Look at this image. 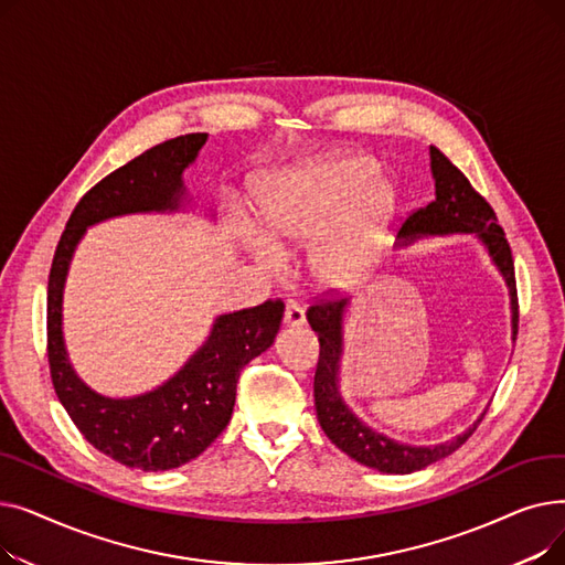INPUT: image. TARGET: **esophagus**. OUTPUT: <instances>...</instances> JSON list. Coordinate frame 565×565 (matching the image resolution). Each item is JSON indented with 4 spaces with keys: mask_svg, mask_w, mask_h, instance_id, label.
<instances>
[{
    "mask_svg": "<svg viewBox=\"0 0 565 565\" xmlns=\"http://www.w3.org/2000/svg\"><path fill=\"white\" fill-rule=\"evenodd\" d=\"M284 322L290 324V328H298V324L305 322V309L298 302H286V311H284Z\"/></svg>",
    "mask_w": 565,
    "mask_h": 565,
    "instance_id": "1",
    "label": "esophagus"
}]
</instances>
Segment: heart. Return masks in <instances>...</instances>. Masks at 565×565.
<instances>
[{
    "instance_id": "b5f03b06",
    "label": "heart",
    "mask_w": 565,
    "mask_h": 565,
    "mask_svg": "<svg viewBox=\"0 0 565 565\" xmlns=\"http://www.w3.org/2000/svg\"><path fill=\"white\" fill-rule=\"evenodd\" d=\"M394 205L392 190L377 181L364 158H337L286 175L260 226L254 256L277 267L281 256L319 241L311 252L313 275L343 286L369 265Z\"/></svg>"
}]
</instances>
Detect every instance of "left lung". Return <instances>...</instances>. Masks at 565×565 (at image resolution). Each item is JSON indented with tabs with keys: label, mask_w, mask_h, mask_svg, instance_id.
<instances>
[{
	"label": "left lung",
	"mask_w": 565,
	"mask_h": 565,
	"mask_svg": "<svg viewBox=\"0 0 565 565\" xmlns=\"http://www.w3.org/2000/svg\"><path fill=\"white\" fill-rule=\"evenodd\" d=\"M430 169L435 178V199L419 211L409 213L401 224L398 237L403 243H412L422 235H449V233H477L486 245L499 273L507 279L511 295L513 313V341L518 337V288H515V267L511 245L503 235V228L497 224L492 205L471 188L467 175L444 156L439 148L430 146ZM348 300L320 298L307 311L311 330L318 334L320 354L313 377V398L318 422L332 439V444L366 467H373L384 473H412L419 471L441 458L451 456L456 449L471 437L481 419L467 428L451 441L435 444V447H407L390 437H384L369 426H364L339 394V364L343 352V311Z\"/></svg>",
	"instance_id": "left-lung-1"
}]
</instances>
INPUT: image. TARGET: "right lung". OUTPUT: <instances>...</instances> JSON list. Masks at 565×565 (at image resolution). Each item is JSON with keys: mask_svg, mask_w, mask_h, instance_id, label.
I'll return each instance as SVG.
<instances>
[{"mask_svg": "<svg viewBox=\"0 0 565 565\" xmlns=\"http://www.w3.org/2000/svg\"><path fill=\"white\" fill-rule=\"evenodd\" d=\"M205 132L148 148L88 190L62 233L47 279V362L54 392L84 439L100 454L141 471H164L201 456L226 428L241 371L273 345L284 302L224 313L211 337L162 387L132 398L96 394L71 366L62 332L64 284L86 226L130 213L178 211L183 171L194 162Z\"/></svg>", "mask_w": 565, "mask_h": 565, "instance_id": "obj_1", "label": "right lung"}]
</instances>
